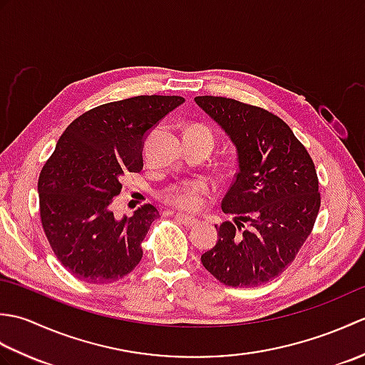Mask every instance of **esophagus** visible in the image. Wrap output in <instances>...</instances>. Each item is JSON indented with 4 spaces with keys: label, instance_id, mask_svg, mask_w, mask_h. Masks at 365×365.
Wrapping results in <instances>:
<instances>
[{
    "label": "esophagus",
    "instance_id": "esophagus-1",
    "mask_svg": "<svg viewBox=\"0 0 365 365\" xmlns=\"http://www.w3.org/2000/svg\"><path fill=\"white\" fill-rule=\"evenodd\" d=\"M175 220L180 221L183 226H188V227H195L199 224V220L192 218V216H188V215H183V213H177L175 215Z\"/></svg>",
    "mask_w": 365,
    "mask_h": 365
}]
</instances>
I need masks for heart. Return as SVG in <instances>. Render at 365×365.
<instances>
[{
	"mask_svg": "<svg viewBox=\"0 0 365 365\" xmlns=\"http://www.w3.org/2000/svg\"><path fill=\"white\" fill-rule=\"evenodd\" d=\"M187 135H196L207 139L212 145L215 144V133L207 125H192L188 128ZM212 191V183L205 178H196V180L173 183L160 192L163 202L185 212H196L204 205L205 197Z\"/></svg>",
	"mask_w": 365,
	"mask_h": 365,
	"instance_id": "obj_1",
	"label": "heart"
}]
</instances>
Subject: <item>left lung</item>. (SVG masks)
<instances>
[{
    "label": "left lung",
    "instance_id": "obj_1",
    "mask_svg": "<svg viewBox=\"0 0 365 365\" xmlns=\"http://www.w3.org/2000/svg\"><path fill=\"white\" fill-rule=\"evenodd\" d=\"M196 103L226 130L238 170L221 208L235 220L218 227L202 265L229 287L273 281L311 235L322 196L311 155L290 127L265 108L235 98L199 96Z\"/></svg>",
    "mask_w": 365,
    "mask_h": 365
}]
</instances>
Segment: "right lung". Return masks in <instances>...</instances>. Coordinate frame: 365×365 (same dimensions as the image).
I'll return each instance as SVG.
<instances>
[{
    "label": "right lung",
    "instance_id": "obj_1",
    "mask_svg": "<svg viewBox=\"0 0 365 365\" xmlns=\"http://www.w3.org/2000/svg\"><path fill=\"white\" fill-rule=\"evenodd\" d=\"M185 102L138 96L92 108L61 135L38 175V208L56 259L80 281H119L143 259V240L160 213L152 204L119 221L110 210L122 178L143 169L147 131Z\"/></svg>",
    "mask_w": 365,
    "mask_h": 365
}]
</instances>
